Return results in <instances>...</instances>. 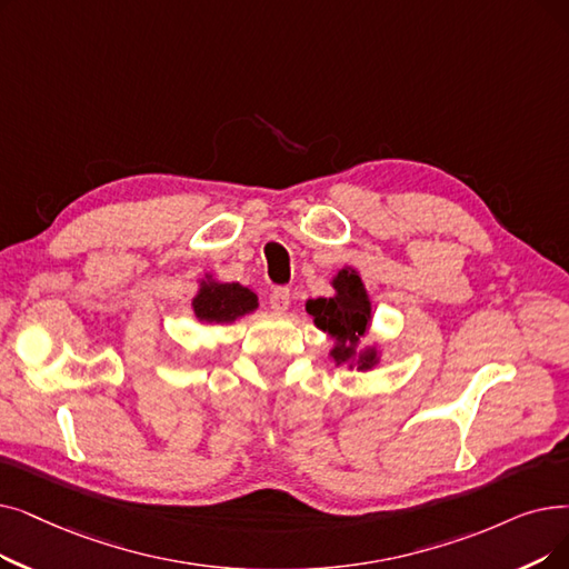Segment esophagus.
<instances>
[{
    "label": "esophagus",
    "mask_w": 569,
    "mask_h": 569,
    "mask_svg": "<svg viewBox=\"0 0 569 569\" xmlns=\"http://www.w3.org/2000/svg\"><path fill=\"white\" fill-rule=\"evenodd\" d=\"M290 305V288L279 286L269 292V307L274 311H286Z\"/></svg>",
    "instance_id": "34e87169"
}]
</instances>
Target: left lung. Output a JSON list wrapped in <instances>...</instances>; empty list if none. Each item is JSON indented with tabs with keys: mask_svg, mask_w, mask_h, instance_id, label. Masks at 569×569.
I'll return each mask as SVG.
<instances>
[{
	"mask_svg": "<svg viewBox=\"0 0 569 569\" xmlns=\"http://www.w3.org/2000/svg\"><path fill=\"white\" fill-rule=\"evenodd\" d=\"M337 298L311 300L307 311L313 316L316 326L337 339L332 358L337 362L351 360L356 353V343L369 326V300L360 277L351 269H341L335 281ZM375 365V351H367L358 360V369H369Z\"/></svg>",
	"mask_w": 569,
	"mask_h": 569,
	"instance_id": "obj_1",
	"label": "left lung"
}]
</instances>
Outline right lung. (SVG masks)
I'll return each instance as SVG.
<instances>
[{"label":"right lung","instance_id":"add662e5","mask_svg":"<svg viewBox=\"0 0 569 569\" xmlns=\"http://www.w3.org/2000/svg\"><path fill=\"white\" fill-rule=\"evenodd\" d=\"M194 316L207 323H230L258 307L256 292L239 283H209L192 300Z\"/></svg>","mask_w":569,"mask_h":569}]
</instances>
